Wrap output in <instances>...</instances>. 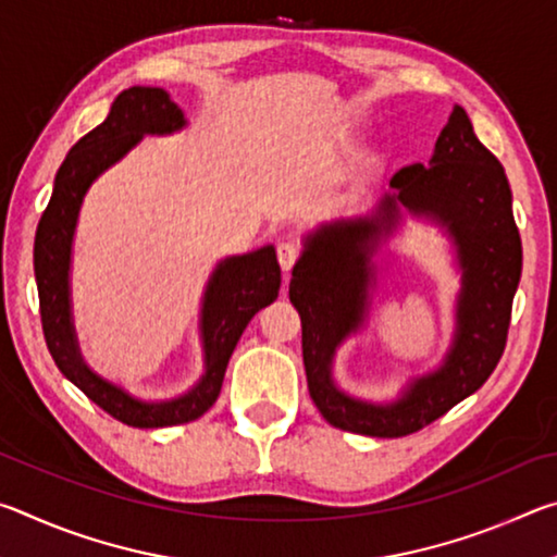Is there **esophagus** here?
I'll return each mask as SVG.
<instances>
[{
    "instance_id": "34e87169",
    "label": "esophagus",
    "mask_w": 557,
    "mask_h": 557,
    "mask_svg": "<svg viewBox=\"0 0 557 557\" xmlns=\"http://www.w3.org/2000/svg\"><path fill=\"white\" fill-rule=\"evenodd\" d=\"M277 260H280V268L289 272L292 268H295V262L299 260V248L295 243H280L277 245Z\"/></svg>"
}]
</instances>
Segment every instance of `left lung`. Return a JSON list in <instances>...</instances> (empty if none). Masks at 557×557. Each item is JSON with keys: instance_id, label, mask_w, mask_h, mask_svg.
Segmentation results:
<instances>
[{"instance_id": "1", "label": "left lung", "mask_w": 557, "mask_h": 557, "mask_svg": "<svg viewBox=\"0 0 557 557\" xmlns=\"http://www.w3.org/2000/svg\"><path fill=\"white\" fill-rule=\"evenodd\" d=\"M391 186L395 196L383 199L381 221L395 219V201L435 215L455 235L465 268L457 338L437 373L414 381L393 405L351 400L332 383L334 348L366 314L379 219L324 225L289 280V301L301 319L309 395L329 425L369 437L412 435L482 388L504 356L523 260L504 166L479 143L465 108H451L430 166H403Z\"/></svg>"}]
</instances>
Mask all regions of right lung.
<instances>
[{
    "label": "right lung",
    "mask_w": 557,
    "mask_h": 557,
    "mask_svg": "<svg viewBox=\"0 0 557 557\" xmlns=\"http://www.w3.org/2000/svg\"><path fill=\"white\" fill-rule=\"evenodd\" d=\"M178 127H184V112L169 100L162 88L135 86L122 90L112 102L110 115L86 137H81L63 159L34 240L41 326L55 366L98 408L129 428H172L201 418L219 400L225 366L245 326L262 307L277 299L282 280L277 256L270 245L250 256L221 262L203 299L206 375L184 398L159 405L137 403L115 385L100 381L81 361L71 324L69 262L83 194L88 191L92 178L127 154V149L135 147L143 135H164Z\"/></svg>",
    "instance_id": "add662e5"
}]
</instances>
